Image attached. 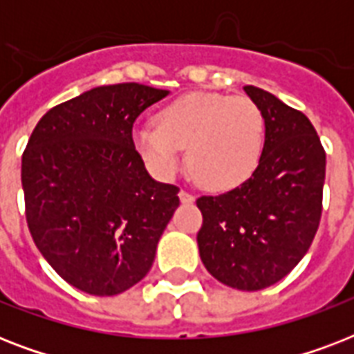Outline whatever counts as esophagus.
<instances>
[{"mask_svg": "<svg viewBox=\"0 0 354 354\" xmlns=\"http://www.w3.org/2000/svg\"><path fill=\"white\" fill-rule=\"evenodd\" d=\"M180 200H182V204H193L194 196L189 191H180Z\"/></svg>", "mask_w": 354, "mask_h": 354, "instance_id": "obj_1", "label": "esophagus"}]
</instances>
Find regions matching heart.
Instances as JSON below:
<instances>
[{"label":"heart","mask_w":354,"mask_h":354,"mask_svg":"<svg viewBox=\"0 0 354 354\" xmlns=\"http://www.w3.org/2000/svg\"><path fill=\"white\" fill-rule=\"evenodd\" d=\"M132 138L158 176H172L187 149L196 180L213 191H227L246 182L257 169L264 118L250 97L189 93L161 108L156 124H141Z\"/></svg>","instance_id":"heart-1"}]
</instances>
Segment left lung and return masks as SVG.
<instances>
[{
	"instance_id": "left-lung-1",
	"label": "left lung",
	"mask_w": 354,
	"mask_h": 354,
	"mask_svg": "<svg viewBox=\"0 0 354 354\" xmlns=\"http://www.w3.org/2000/svg\"><path fill=\"white\" fill-rule=\"evenodd\" d=\"M244 91L263 112V154L239 187L196 200L204 216L196 241L215 279L252 292L290 274L313 244L322 218L325 150L305 113L255 86Z\"/></svg>"
}]
</instances>
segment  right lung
<instances>
[{"label":"right lung","instance_id":"add662e5","mask_svg":"<svg viewBox=\"0 0 354 354\" xmlns=\"http://www.w3.org/2000/svg\"><path fill=\"white\" fill-rule=\"evenodd\" d=\"M169 95L138 82L99 86L51 108L21 156L25 216L36 248L64 281L115 296L143 279L180 205L133 147L139 113Z\"/></svg>","mask_w":354,"mask_h":354}]
</instances>
